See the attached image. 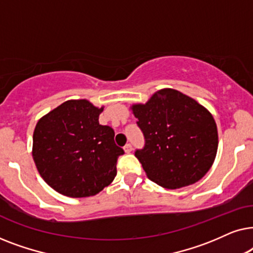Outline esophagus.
<instances>
[{
	"label": "esophagus",
	"mask_w": 253,
	"mask_h": 253,
	"mask_svg": "<svg viewBox=\"0 0 253 253\" xmlns=\"http://www.w3.org/2000/svg\"><path fill=\"white\" fill-rule=\"evenodd\" d=\"M124 151H126V153H130V152L132 151V145L126 144V146H124Z\"/></svg>",
	"instance_id": "esophagus-1"
}]
</instances>
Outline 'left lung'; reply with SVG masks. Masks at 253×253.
<instances>
[{"label":"left lung","mask_w":253,"mask_h":253,"mask_svg":"<svg viewBox=\"0 0 253 253\" xmlns=\"http://www.w3.org/2000/svg\"><path fill=\"white\" fill-rule=\"evenodd\" d=\"M132 112L145 139L134 155L151 181L178 189L205 176L217 151L216 124L205 107L165 88L145 105H133Z\"/></svg>","instance_id":"left-lung-1"}]
</instances>
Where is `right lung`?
<instances>
[{"instance_id": "right-lung-1", "label": "right lung", "mask_w": 253, "mask_h": 253, "mask_svg": "<svg viewBox=\"0 0 253 253\" xmlns=\"http://www.w3.org/2000/svg\"><path fill=\"white\" fill-rule=\"evenodd\" d=\"M102 110L87 100H69L37 123L33 159L55 191L72 198L94 196L115 178L124 151L112 127L99 124Z\"/></svg>"}]
</instances>
